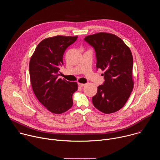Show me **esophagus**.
<instances>
[{
  "mask_svg": "<svg viewBox=\"0 0 160 160\" xmlns=\"http://www.w3.org/2000/svg\"><path fill=\"white\" fill-rule=\"evenodd\" d=\"M78 86H79L80 87H83V86L85 85V83H78Z\"/></svg>",
  "mask_w": 160,
  "mask_h": 160,
  "instance_id": "1",
  "label": "esophagus"
}]
</instances>
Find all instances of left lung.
<instances>
[{
    "label": "left lung",
    "mask_w": 160,
    "mask_h": 160,
    "mask_svg": "<svg viewBox=\"0 0 160 160\" xmlns=\"http://www.w3.org/2000/svg\"><path fill=\"white\" fill-rule=\"evenodd\" d=\"M84 40L96 52L97 69L104 71V82L98 86L92 103L100 111L109 114L125 104L133 88V57L130 48L115 35L98 33Z\"/></svg>",
    "instance_id": "obj_1"
}]
</instances>
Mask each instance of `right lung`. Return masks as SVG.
<instances>
[{
    "label": "right lung",
    "instance_id": "add662e5",
    "mask_svg": "<svg viewBox=\"0 0 160 160\" xmlns=\"http://www.w3.org/2000/svg\"><path fill=\"white\" fill-rule=\"evenodd\" d=\"M78 37L58 35L42 40L29 64L30 77L33 92L46 109L61 114L73 106L72 96L78 90L77 82L58 78L66 49Z\"/></svg>",
    "mask_w": 160,
    "mask_h": 160
}]
</instances>
